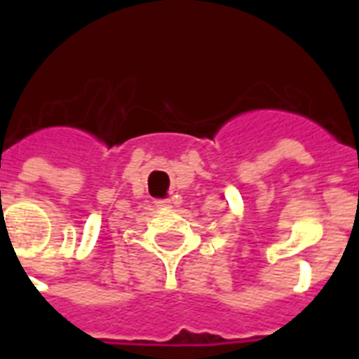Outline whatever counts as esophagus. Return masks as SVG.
Listing matches in <instances>:
<instances>
[{"label":"esophagus","instance_id":"obj_1","mask_svg":"<svg viewBox=\"0 0 359 359\" xmlns=\"http://www.w3.org/2000/svg\"><path fill=\"white\" fill-rule=\"evenodd\" d=\"M154 205H156L158 208H169L171 207V201H169V199H156Z\"/></svg>","mask_w":359,"mask_h":359}]
</instances>
